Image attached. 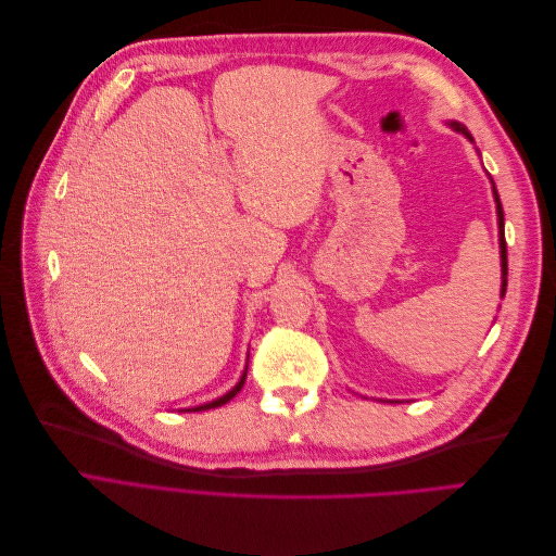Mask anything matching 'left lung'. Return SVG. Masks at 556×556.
<instances>
[{
    "label": "left lung",
    "instance_id": "8db88e82",
    "mask_svg": "<svg viewBox=\"0 0 556 556\" xmlns=\"http://www.w3.org/2000/svg\"><path fill=\"white\" fill-rule=\"evenodd\" d=\"M447 125L454 129L464 134V137L473 143V137H470L468 129L457 123V121H447ZM490 176V174H486ZM492 180V176H490ZM492 194H494V204H496V217H498V250H501V299L506 296V288H508V250H506V231H503V206H501V199H498V192H496V185L492 180Z\"/></svg>",
    "mask_w": 556,
    "mask_h": 556
}]
</instances>
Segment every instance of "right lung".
<instances>
[{"label": "right lung", "instance_id": "add662e5", "mask_svg": "<svg viewBox=\"0 0 556 556\" xmlns=\"http://www.w3.org/2000/svg\"><path fill=\"white\" fill-rule=\"evenodd\" d=\"M245 376H248V364H245V368H243V374H241V378H239V382L231 387V390L227 392V394H223V396H217V399H213V401H208V403H201V406H192V408H185L182 413H197V410H211V408H217V406H225L227 401H231L233 396H237L239 392H241V387H243V382H245Z\"/></svg>", "mask_w": 556, "mask_h": 556}]
</instances>
